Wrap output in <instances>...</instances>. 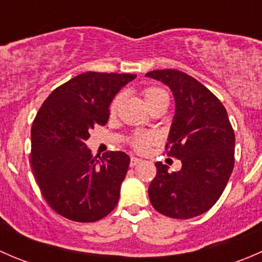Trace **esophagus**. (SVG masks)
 <instances>
[{"label":"esophagus","mask_w":262,"mask_h":262,"mask_svg":"<svg viewBox=\"0 0 262 262\" xmlns=\"http://www.w3.org/2000/svg\"><path fill=\"white\" fill-rule=\"evenodd\" d=\"M142 162V160L141 158H137V157H130V163H129V165H130V167H134V166H137V165H139V163Z\"/></svg>","instance_id":"34e87169"}]
</instances>
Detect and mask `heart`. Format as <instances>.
<instances>
[{
  "instance_id": "heart-1",
  "label": "heart",
  "mask_w": 262,
  "mask_h": 262,
  "mask_svg": "<svg viewBox=\"0 0 262 262\" xmlns=\"http://www.w3.org/2000/svg\"><path fill=\"white\" fill-rule=\"evenodd\" d=\"M142 95H143V99L146 101L147 106L149 107V110L152 107L157 106V105H167L168 104V94L166 90L161 89L157 86H148L144 87L142 90ZM121 99H123V95L118 94L113 99L112 104H110V114L115 115L116 112L119 109V105H120ZM153 142V136L149 133H144V132H136L130 136L129 138V144L133 149H136L137 152H144L147 149V147L149 146Z\"/></svg>"
}]
</instances>
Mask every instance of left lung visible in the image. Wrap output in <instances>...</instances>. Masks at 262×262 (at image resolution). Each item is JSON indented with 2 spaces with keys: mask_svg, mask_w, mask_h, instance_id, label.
I'll return each mask as SVG.
<instances>
[{
  "mask_svg": "<svg viewBox=\"0 0 262 262\" xmlns=\"http://www.w3.org/2000/svg\"><path fill=\"white\" fill-rule=\"evenodd\" d=\"M146 76L167 84L175 96L166 152L182 163L178 172L156 163L149 200L163 215L194 218L208 212L226 189L234 167L233 128L218 97L191 76L178 70H156Z\"/></svg>",
  "mask_w": 262,
  "mask_h": 262,
  "instance_id": "1",
  "label": "left lung"
}]
</instances>
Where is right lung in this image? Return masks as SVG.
Listing matches in <instances>:
<instances>
[{
    "instance_id": "right-lung-1",
    "label": "right lung",
    "mask_w": 262,
    "mask_h": 262,
    "mask_svg": "<svg viewBox=\"0 0 262 262\" xmlns=\"http://www.w3.org/2000/svg\"><path fill=\"white\" fill-rule=\"evenodd\" d=\"M130 73L86 72L47 97L31 126L30 163L41 195L59 215L89 223L116 207L130 158L106 152L100 160L87 149L90 130L109 120L110 102Z\"/></svg>"
}]
</instances>
